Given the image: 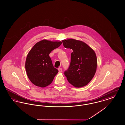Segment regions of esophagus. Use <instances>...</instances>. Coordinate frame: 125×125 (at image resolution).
Masks as SVG:
<instances>
[{
    "instance_id": "esophagus-1",
    "label": "esophagus",
    "mask_w": 125,
    "mask_h": 125,
    "mask_svg": "<svg viewBox=\"0 0 125 125\" xmlns=\"http://www.w3.org/2000/svg\"><path fill=\"white\" fill-rule=\"evenodd\" d=\"M58 71L59 73H62V69L61 68H59Z\"/></svg>"
}]
</instances>
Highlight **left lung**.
<instances>
[{"instance_id": "1", "label": "left lung", "mask_w": 125, "mask_h": 125, "mask_svg": "<svg viewBox=\"0 0 125 125\" xmlns=\"http://www.w3.org/2000/svg\"><path fill=\"white\" fill-rule=\"evenodd\" d=\"M65 48L73 51L70 66L64 72L68 81L75 87L89 83L95 74L97 61L94 50L85 42L70 39L62 40Z\"/></svg>"}]
</instances>
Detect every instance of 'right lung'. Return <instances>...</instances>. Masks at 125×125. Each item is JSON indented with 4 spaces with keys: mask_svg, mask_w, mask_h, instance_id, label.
<instances>
[{
    "mask_svg": "<svg viewBox=\"0 0 125 125\" xmlns=\"http://www.w3.org/2000/svg\"><path fill=\"white\" fill-rule=\"evenodd\" d=\"M62 43V42L42 40L30 51L26 59L25 70L28 78L34 85L45 87L52 83L58 70L53 66L49 54Z\"/></svg>",
    "mask_w": 125,
    "mask_h": 125,
    "instance_id": "1",
    "label": "right lung"
}]
</instances>
